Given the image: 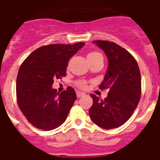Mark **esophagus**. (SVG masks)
I'll return each instance as SVG.
<instances>
[{"mask_svg": "<svg viewBox=\"0 0 160 160\" xmlns=\"http://www.w3.org/2000/svg\"><path fill=\"white\" fill-rule=\"evenodd\" d=\"M86 94H85V93L83 92H79V91H78L77 92V97L78 98H81V97H83V96H85Z\"/></svg>", "mask_w": 160, "mask_h": 160, "instance_id": "esophagus-1", "label": "esophagus"}]
</instances>
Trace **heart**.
<instances>
[{
  "label": "heart",
  "mask_w": 160,
  "mask_h": 160,
  "mask_svg": "<svg viewBox=\"0 0 160 160\" xmlns=\"http://www.w3.org/2000/svg\"><path fill=\"white\" fill-rule=\"evenodd\" d=\"M102 58V56L100 53L98 52H95V51H93V52H90L87 54V59L88 61H91V60H94V59H97V58ZM77 85L78 87H80V88H86L87 87V82L85 81H82V80H80V81H78L77 82Z\"/></svg>",
  "instance_id": "b5f03b06"
}]
</instances>
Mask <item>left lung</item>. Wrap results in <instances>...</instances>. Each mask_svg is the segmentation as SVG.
I'll use <instances>...</instances> for the list:
<instances>
[{
	"label": "left lung",
	"mask_w": 160,
	"mask_h": 160,
	"mask_svg": "<svg viewBox=\"0 0 160 160\" xmlns=\"http://www.w3.org/2000/svg\"><path fill=\"white\" fill-rule=\"evenodd\" d=\"M108 59L107 73L99 88L109 89L105 99L90 94L93 105L89 109L93 122L104 129L125 123L136 109L141 95V75L135 58L124 48L108 41H94Z\"/></svg>",
	"instance_id": "1"
}]
</instances>
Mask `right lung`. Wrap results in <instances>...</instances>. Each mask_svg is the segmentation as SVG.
<instances>
[{
    "mask_svg": "<svg viewBox=\"0 0 160 160\" xmlns=\"http://www.w3.org/2000/svg\"><path fill=\"white\" fill-rule=\"evenodd\" d=\"M85 45L53 44L35 49L26 58L17 78V100L20 110L32 126L51 131L66 121L77 98L72 87L60 94L52 85L66 74L68 62Z\"/></svg>",
    "mask_w": 160,
    "mask_h": 160,
    "instance_id": "1",
    "label": "right lung"
}]
</instances>
